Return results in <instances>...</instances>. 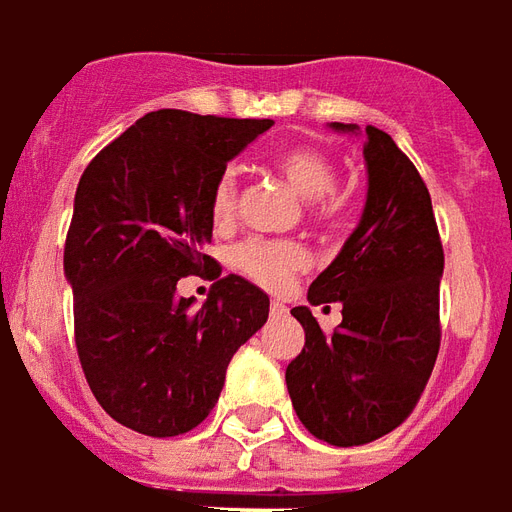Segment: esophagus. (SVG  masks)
Masks as SVG:
<instances>
[{"label":"esophagus","instance_id":"1","mask_svg":"<svg viewBox=\"0 0 512 512\" xmlns=\"http://www.w3.org/2000/svg\"><path fill=\"white\" fill-rule=\"evenodd\" d=\"M270 313H272V316H283V313H286V305H283V302H278V300H272L270 302Z\"/></svg>","mask_w":512,"mask_h":512}]
</instances>
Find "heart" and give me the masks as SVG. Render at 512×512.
<instances>
[{
    "mask_svg": "<svg viewBox=\"0 0 512 512\" xmlns=\"http://www.w3.org/2000/svg\"><path fill=\"white\" fill-rule=\"evenodd\" d=\"M270 166L292 185L302 199H308V212L316 223H333L341 215L338 163L330 152L311 144L278 149ZM237 215V174L234 169L220 171L210 193V218L218 229H226ZM231 267L261 289L283 292L294 275L308 267V251L294 240H267L248 237L231 251Z\"/></svg>",
    "mask_w": 512,
    "mask_h": 512,
    "instance_id": "1",
    "label": "heart"
}]
</instances>
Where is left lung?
<instances>
[{
    "instance_id": "8db88e82",
    "label": "left lung",
    "mask_w": 512,
    "mask_h": 512,
    "mask_svg": "<svg viewBox=\"0 0 512 512\" xmlns=\"http://www.w3.org/2000/svg\"><path fill=\"white\" fill-rule=\"evenodd\" d=\"M335 130H357L335 122ZM368 199L360 226L311 283V305L341 302L343 322L324 333L313 313L292 316L305 346L286 368L300 423L335 447L368 445L404 423L434 371L442 324L445 251L420 171L384 130L363 144Z\"/></svg>"
}]
</instances>
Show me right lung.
Listing matches in <instances>:
<instances>
[{
    "label": "right lung",
    "mask_w": 512,
    "mask_h": 512,
    "mask_svg": "<svg viewBox=\"0 0 512 512\" xmlns=\"http://www.w3.org/2000/svg\"><path fill=\"white\" fill-rule=\"evenodd\" d=\"M272 119L160 108L92 158L65 240L76 352L89 390L138 434L179 436L218 404L231 357L270 313L240 275L204 253L220 171ZM213 281L208 302L176 294L179 277Z\"/></svg>",
    "instance_id": "add662e5"
}]
</instances>
